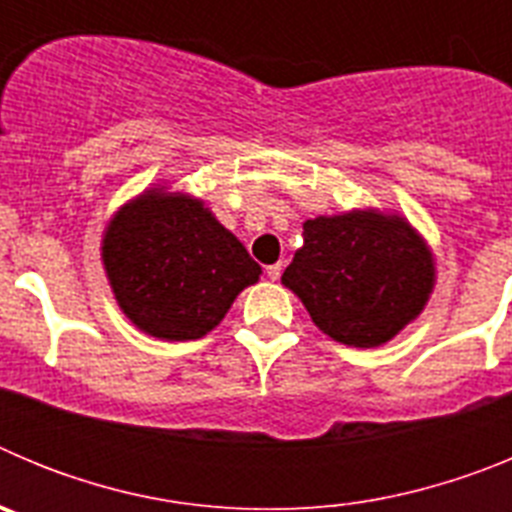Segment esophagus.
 I'll use <instances>...</instances> for the list:
<instances>
[{
  "instance_id": "esophagus-1",
  "label": "esophagus",
  "mask_w": 512,
  "mask_h": 512,
  "mask_svg": "<svg viewBox=\"0 0 512 512\" xmlns=\"http://www.w3.org/2000/svg\"><path fill=\"white\" fill-rule=\"evenodd\" d=\"M266 277H269L271 282H277V279L282 277V261H277V264H269V266H266Z\"/></svg>"
}]
</instances>
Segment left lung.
<instances>
[{"instance_id": "left-lung-1", "label": "left lung", "mask_w": 512, "mask_h": 512, "mask_svg": "<svg viewBox=\"0 0 512 512\" xmlns=\"http://www.w3.org/2000/svg\"><path fill=\"white\" fill-rule=\"evenodd\" d=\"M282 284L333 341L374 348L423 312L436 284L431 248L395 212L351 210L302 225Z\"/></svg>"}]
</instances>
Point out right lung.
I'll list each match as a JSON object with an SVG mask.
<instances>
[{"label":"right lung","mask_w":512,"mask_h":512,"mask_svg":"<svg viewBox=\"0 0 512 512\" xmlns=\"http://www.w3.org/2000/svg\"><path fill=\"white\" fill-rule=\"evenodd\" d=\"M120 310L161 341L210 333L261 266L202 200L151 187L122 205L102 238Z\"/></svg>","instance_id":"obj_1"}]
</instances>
